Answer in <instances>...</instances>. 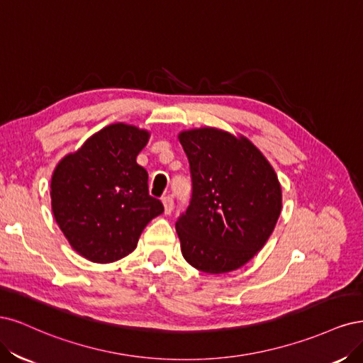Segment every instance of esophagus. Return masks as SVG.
<instances>
[{
  "mask_svg": "<svg viewBox=\"0 0 363 363\" xmlns=\"http://www.w3.org/2000/svg\"><path fill=\"white\" fill-rule=\"evenodd\" d=\"M162 205H164V213H166V214H170V213L173 211V206H174L173 197H172V196L162 197Z\"/></svg>",
  "mask_w": 363,
  "mask_h": 363,
  "instance_id": "34e87169",
  "label": "esophagus"
}]
</instances>
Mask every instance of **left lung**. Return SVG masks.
Here are the masks:
<instances>
[{"mask_svg": "<svg viewBox=\"0 0 363 363\" xmlns=\"http://www.w3.org/2000/svg\"><path fill=\"white\" fill-rule=\"evenodd\" d=\"M193 193L177 221L185 261L221 274L247 264L277 223L282 190L270 162L244 137L216 128L182 131Z\"/></svg>", "mask_w": 363, "mask_h": 363, "instance_id": "8db88e82", "label": "left lung"}]
</instances>
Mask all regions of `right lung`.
Returning <instances> with one entry per match:
<instances>
[{
	"instance_id": "1",
	"label": "right lung",
	"mask_w": 363,
	"mask_h": 363,
	"mask_svg": "<svg viewBox=\"0 0 363 363\" xmlns=\"http://www.w3.org/2000/svg\"><path fill=\"white\" fill-rule=\"evenodd\" d=\"M149 133L114 123L66 155L51 179V205L69 244L91 262H114L131 253L149 221L162 214L149 196L147 172L137 155Z\"/></svg>"
}]
</instances>
